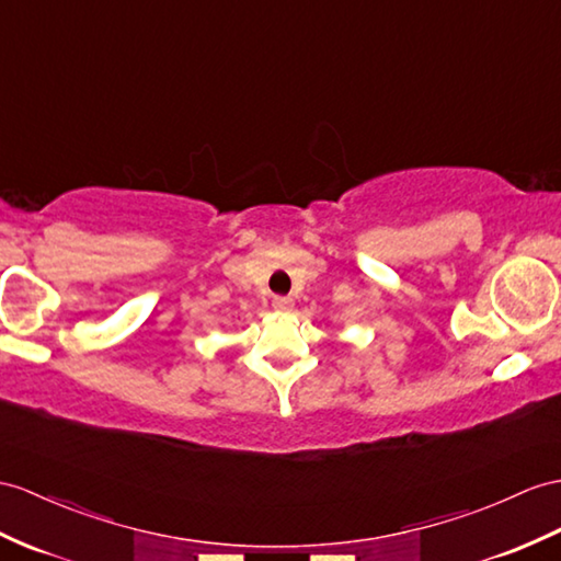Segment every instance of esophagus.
<instances>
[{
	"mask_svg": "<svg viewBox=\"0 0 561 561\" xmlns=\"http://www.w3.org/2000/svg\"><path fill=\"white\" fill-rule=\"evenodd\" d=\"M273 309L276 311H290L293 309V297H285V295H276L273 297Z\"/></svg>",
	"mask_w": 561,
	"mask_h": 561,
	"instance_id": "obj_1",
	"label": "esophagus"
}]
</instances>
